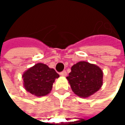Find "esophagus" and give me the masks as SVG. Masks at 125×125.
Returning a JSON list of instances; mask_svg holds the SVG:
<instances>
[{
  "instance_id": "1",
  "label": "esophagus",
  "mask_w": 125,
  "mask_h": 125,
  "mask_svg": "<svg viewBox=\"0 0 125 125\" xmlns=\"http://www.w3.org/2000/svg\"><path fill=\"white\" fill-rule=\"evenodd\" d=\"M60 76H67V72H65V71H62V72H61L60 73Z\"/></svg>"
}]
</instances>
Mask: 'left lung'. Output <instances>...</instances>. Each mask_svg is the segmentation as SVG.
Segmentation results:
<instances>
[{"instance_id": "8db88e82", "label": "left lung", "mask_w": 125, "mask_h": 125, "mask_svg": "<svg viewBox=\"0 0 125 125\" xmlns=\"http://www.w3.org/2000/svg\"><path fill=\"white\" fill-rule=\"evenodd\" d=\"M71 70L67 79L76 95L85 98L102 87L103 72L98 66L81 61L73 65Z\"/></svg>"}]
</instances>
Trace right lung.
Returning <instances> with one entry per match:
<instances>
[{
    "label": "right lung",
    "instance_id": "add662e5",
    "mask_svg": "<svg viewBox=\"0 0 125 125\" xmlns=\"http://www.w3.org/2000/svg\"><path fill=\"white\" fill-rule=\"evenodd\" d=\"M59 76L55 70L45 64L37 63L23 74V85L30 93L42 97L50 93L55 79Z\"/></svg>",
    "mask_w": 125,
    "mask_h": 125
}]
</instances>
